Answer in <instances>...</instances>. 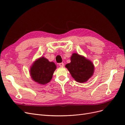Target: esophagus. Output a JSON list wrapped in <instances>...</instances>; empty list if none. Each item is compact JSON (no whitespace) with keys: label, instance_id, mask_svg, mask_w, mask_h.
Segmentation results:
<instances>
[{"label":"esophagus","instance_id":"34e87169","mask_svg":"<svg viewBox=\"0 0 125 125\" xmlns=\"http://www.w3.org/2000/svg\"><path fill=\"white\" fill-rule=\"evenodd\" d=\"M59 66L60 67H63V66H64V63H63V62L59 63Z\"/></svg>","mask_w":125,"mask_h":125}]
</instances>
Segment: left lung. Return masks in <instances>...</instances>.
<instances>
[{
    "label": "left lung",
    "instance_id": "left-lung-1",
    "mask_svg": "<svg viewBox=\"0 0 125 125\" xmlns=\"http://www.w3.org/2000/svg\"><path fill=\"white\" fill-rule=\"evenodd\" d=\"M70 59L71 62L65 67L77 82H85L92 76L94 66L90 60L77 53L73 54Z\"/></svg>",
    "mask_w": 125,
    "mask_h": 125
}]
</instances>
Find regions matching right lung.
<instances>
[{
	"instance_id": "add662e5",
	"label": "right lung",
	"mask_w": 125,
	"mask_h": 125,
	"mask_svg": "<svg viewBox=\"0 0 125 125\" xmlns=\"http://www.w3.org/2000/svg\"><path fill=\"white\" fill-rule=\"evenodd\" d=\"M56 69L53 62H50L44 57H41L33 62L30 68V74L33 80L41 84L50 82Z\"/></svg>"
}]
</instances>
